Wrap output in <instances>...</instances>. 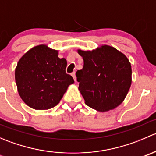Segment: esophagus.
Wrapping results in <instances>:
<instances>
[{
  "label": "esophagus",
  "instance_id": "34e87169",
  "mask_svg": "<svg viewBox=\"0 0 156 156\" xmlns=\"http://www.w3.org/2000/svg\"><path fill=\"white\" fill-rule=\"evenodd\" d=\"M72 78H73L74 81H76V76H75V72H72Z\"/></svg>",
  "mask_w": 156,
  "mask_h": 156
}]
</instances>
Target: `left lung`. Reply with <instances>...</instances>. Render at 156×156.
<instances>
[{
  "label": "left lung",
  "mask_w": 156,
  "mask_h": 156,
  "mask_svg": "<svg viewBox=\"0 0 156 156\" xmlns=\"http://www.w3.org/2000/svg\"><path fill=\"white\" fill-rule=\"evenodd\" d=\"M84 66L76 72L80 93L85 104L104 112L125 100L131 85V66L124 53L108 45L95 50L78 49Z\"/></svg>",
  "instance_id": "1"
}]
</instances>
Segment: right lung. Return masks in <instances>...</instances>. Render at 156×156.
<instances>
[{
	"mask_svg": "<svg viewBox=\"0 0 156 156\" xmlns=\"http://www.w3.org/2000/svg\"><path fill=\"white\" fill-rule=\"evenodd\" d=\"M46 44L30 49L19 60L15 80L20 97L29 107L45 110L56 106L74 80L66 73L67 61Z\"/></svg>",
	"mask_w": 156,
	"mask_h": 156,
	"instance_id": "right-lung-1",
	"label": "right lung"
}]
</instances>
